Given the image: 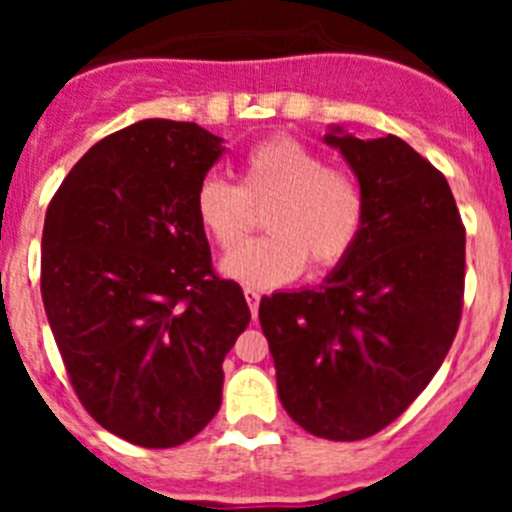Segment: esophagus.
<instances>
[{
    "label": "esophagus",
    "mask_w": 512,
    "mask_h": 512,
    "mask_svg": "<svg viewBox=\"0 0 512 512\" xmlns=\"http://www.w3.org/2000/svg\"><path fill=\"white\" fill-rule=\"evenodd\" d=\"M243 295H246L248 307H251V315H253V318H256V315H259V302H261V295H259V292H256V289H253V287H246V289H243Z\"/></svg>",
    "instance_id": "1"
}]
</instances>
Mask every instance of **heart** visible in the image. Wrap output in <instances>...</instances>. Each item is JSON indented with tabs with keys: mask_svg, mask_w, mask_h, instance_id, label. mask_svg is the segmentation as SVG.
Instances as JSON below:
<instances>
[{
	"mask_svg": "<svg viewBox=\"0 0 512 512\" xmlns=\"http://www.w3.org/2000/svg\"><path fill=\"white\" fill-rule=\"evenodd\" d=\"M269 204L270 235L230 253L223 271L248 287H279L305 271L333 269L356 246L364 225V197L354 176L330 169L318 151L274 138L246 153L241 184L207 176L194 194L202 230L232 251L252 224V207Z\"/></svg>",
	"mask_w": 512,
	"mask_h": 512,
	"instance_id": "1",
	"label": "heart"
}]
</instances>
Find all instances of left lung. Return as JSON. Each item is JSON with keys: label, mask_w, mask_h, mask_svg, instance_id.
<instances>
[{"label": "left lung", "mask_w": 512, "mask_h": 512, "mask_svg": "<svg viewBox=\"0 0 512 512\" xmlns=\"http://www.w3.org/2000/svg\"><path fill=\"white\" fill-rule=\"evenodd\" d=\"M325 143L359 179V241L320 287L264 297L259 320L289 418L359 441L400 418L449 354L467 238L446 176L405 140L330 125Z\"/></svg>", "instance_id": "8db88e82"}]
</instances>
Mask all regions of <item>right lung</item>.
Listing matches in <instances>:
<instances>
[{
    "label": "right lung",
    "mask_w": 512,
    "mask_h": 512,
    "mask_svg": "<svg viewBox=\"0 0 512 512\" xmlns=\"http://www.w3.org/2000/svg\"><path fill=\"white\" fill-rule=\"evenodd\" d=\"M223 151L197 122L140 120L89 148L45 212L40 292L66 372L87 413L143 449L215 418L251 320L194 212Z\"/></svg>",
    "instance_id": "1"
}]
</instances>
